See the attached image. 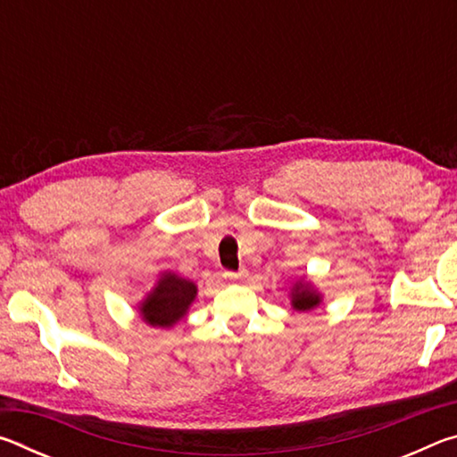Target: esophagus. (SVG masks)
Returning <instances> with one entry per match:
<instances>
[{"mask_svg":"<svg viewBox=\"0 0 457 457\" xmlns=\"http://www.w3.org/2000/svg\"><path fill=\"white\" fill-rule=\"evenodd\" d=\"M244 276H245V268L237 270V272H223V278H226V280H231V282H236V280H242Z\"/></svg>","mask_w":457,"mask_h":457,"instance_id":"34e87169","label":"esophagus"}]
</instances>
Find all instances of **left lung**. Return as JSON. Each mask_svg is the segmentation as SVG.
<instances>
[{
	"label": "left lung",
	"mask_w": 457,
	"mask_h": 457,
	"mask_svg": "<svg viewBox=\"0 0 457 457\" xmlns=\"http://www.w3.org/2000/svg\"><path fill=\"white\" fill-rule=\"evenodd\" d=\"M290 298H292L294 311H300V312L312 311V308H316L322 303L320 294L312 288L311 282H304V280H298L292 286Z\"/></svg>",
	"instance_id": "1"
}]
</instances>
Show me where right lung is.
<instances>
[{"label":"right lung","mask_w":457,"mask_h":457,"mask_svg":"<svg viewBox=\"0 0 457 457\" xmlns=\"http://www.w3.org/2000/svg\"><path fill=\"white\" fill-rule=\"evenodd\" d=\"M197 296V286L173 272L161 274L154 288L138 306L143 320L151 327L169 328L187 314Z\"/></svg>","instance_id":"obj_1"}]
</instances>
